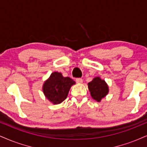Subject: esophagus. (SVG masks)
Returning <instances> with one entry per match:
<instances>
[{
	"mask_svg": "<svg viewBox=\"0 0 147 147\" xmlns=\"http://www.w3.org/2000/svg\"><path fill=\"white\" fill-rule=\"evenodd\" d=\"M76 82L77 83H80V84H81V83H82L83 82V80L82 78H76Z\"/></svg>",
	"mask_w": 147,
	"mask_h": 147,
	"instance_id": "34e87169",
	"label": "esophagus"
}]
</instances>
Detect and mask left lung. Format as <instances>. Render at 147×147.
I'll return each mask as SVG.
<instances>
[{
  "label": "left lung",
  "mask_w": 147,
  "mask_h": 147,
  "mask_svg": "<svg viewBox=\"0 0 147 147\" xmlns=\"http://www.w3.org/2000/svg\"><path fill=\"white\" fill-rule=\"evenodd\" d=\"M88 86L92 98L98 102H100L101 99L106 97L109 92L108 84L104 80H101L99 77H95L91 82H88Z\"/></svg>",
  "instance_id": "8db88e82"
}]
</instances>
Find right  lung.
<instances>
[{"mask_svg":"<svg viewBox=\"0 0 147 147\" xmlns=\"http://www.w3.org/2000/svg\"><path fill=\"white\" fill-rule=\"evenodd\" d=\"M76 82L69 77H63L62 74L53 72L43 85V92L47 99L53 104L63 102L67 97L71 86Z\"/></svg>","mask_w":147,"mask_h":147,"instance_id":"obj_1","label":"right lung"}]
</instances>
